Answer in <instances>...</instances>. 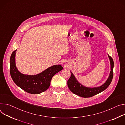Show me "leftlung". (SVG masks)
Here are the masks:
<instances>
[{"instance_id":"obj_1","label":"left lung","mask_w":125,"mask_h":125,"mask_svg":"<svg viewBox=\"0 0 125 125\" xmlns=\"http://www.w3.org/2000/svg\"><path fill=\"white\" fill-rule=\"evenodd\" d=\"M108 55L110 61L111 71L108 78L103 85L97 87L90 88L85 87L80 83L77 80L74 75L71 72V76L70 79L67 80V85L70 90L74 94L84 98L90 97L105 90L110 84L113 76V60L109 54H108Z\"/></svg>"}]
</instances>
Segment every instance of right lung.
<instances>
[{"instance_id":"right-lung-1","label":"right lung","mask_w":125,"mask_h":125,"mask_svg":"<svg viewBox=\"0 0 125 125\" xmlns=\"http://www.w3.org/2000/svg\"><path fill=\"white\" fill-rule=\"evenodd\" d=\"M16 50L12 52L10 59L11 76L18 87L28 93L37 94L47 90L52 77L63 68L61 65H54L37 75L23 74L16 66Z\"/></svg>"}]
</instances>
